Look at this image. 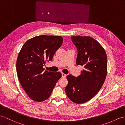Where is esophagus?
I'll use <instances>...</instances> for the list:
<instances>
[{
  "label": "esophagus",
  "instance_id": "34e87169",
  "mask_svg": "<svg viewBox=\"0 0 125 125\" xmlns=\"http://www.w3.org/2000/svg\"><path fill=\"white\" fill-rule=\"evenodd\" d=\"M62 78H65L66 77V75L65 74H64V73H62Z\"/></svg>",
  "mask_w": 125,
  "mask_h": 125
}]
</instances>
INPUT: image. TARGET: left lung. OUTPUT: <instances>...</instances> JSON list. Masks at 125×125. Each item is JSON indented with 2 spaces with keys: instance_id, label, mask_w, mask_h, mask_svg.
Wrapping results in <instances>:
<instances>
[{
  "instance_id": "left-lung-1",
  "label": "left lung",
  "mask_w": 125,
  "mask_h": 125,
  "mask_svg": "<svg viewBox=\"0 0 125 125\" xmlns=\"http://www.w3.org/2000/svg\"><path fill=\"white\" fill-rule=\"evenodd\" d=\"M72 42L76 47L77 65L84 66L78 77L67 76L68 84L65 92L75 103H83L92 99L101 89L107 74V57L104 49L90 36H73Z\"/></svg>"
}]
</instances>
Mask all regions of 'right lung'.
<instances>
[{"instance_id":"obj_1","label":"right lung","mask_w":125,"mask_h":125,"mask_svg":"<svg viewBox=\"0 0 125 125\" xmlns=\"http://www.w3.org/2000/svg\"><path fill=\"white\" fill-rule=\"evenodd\" d=\"M62 41L61 36H35L24 43L19 53L16 62L18 78L33 101L42 102L49 98L62 77L61 73L49 72L43 67L47 61L52 60Z\"/></svg>"}]
</instances>
